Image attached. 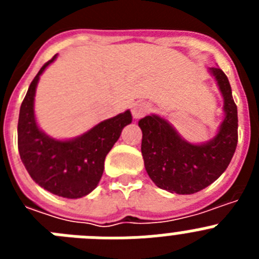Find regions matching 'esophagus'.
I'll return each instance as SVG.
<instances>
[{"mask_svg": "<svg viewBox=\"0 0 259 259\" xmlns=\"http://www.w3.org/2000/svg\"><path fill=\"white\" fill-rule=\"evenodd\" d=\"M149 110H150V105L148 104V102H144V101L135 102V104H132L131 106L132 115H134L135 119L143 118L145 114L149 113Z\"/></svg>", "mask_w": 259, "mask_h": 259, "instance_id": "esophagus-1", "label": "esophagus"}]
</instances>
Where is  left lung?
<instances>
[{"label": "left lung", "instance_id": "obj_1", "mask_svg": "<svg viewBox=\"0 0 259 259\" xmlns=\"http://www.w3.org/2000/svg\"><path fill=\"white\" fill-rule=\"evenodd\" d=\"M207 72L223 98V120L212 139L189 143L170 120L157 114L139 120L146 172L158 188L171 193L193 194L209 187L226 171L236 150L237 107L230 81L219 67H209Z\"/></svg>", "mask_w": 259, "mask_h": 259}]
</instances>
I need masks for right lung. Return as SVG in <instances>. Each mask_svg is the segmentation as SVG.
<instances>
[{
    "label": "right lung",
    "instance_id": "obj_1",
    "mask_svg": "<svg viewBox=\"0 0 259 259\" xmlns=\"http://www.w3.org/2000/svg\"><path fill=\"white\" fill-rule=\"evenodd\" d=\"M57 54L32 80L20 106L18 149L33 182L63 198H81L96 188L104 174L105 158L118 141L122 130L132 122L130 110L102 120L72 139H54L45 134L35 115L38 80Z\"/></svg>",
    "mask_w": 259,
    "mask_h": 259
}]
</instances>
